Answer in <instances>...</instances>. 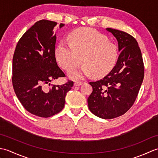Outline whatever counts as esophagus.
Here are the masks:
<instances>
[{"label":"esophagus","mask_w":158,"mask_h":158,"mask_svg":"<svg viewBox=\"0 0 158 158\" xmlns=\"http://www.w3.org/2000/svg\"><path fill=\"white\" fill-rule=\"evenodd\" d=\"M83 83L82 81H75L74 83V85L75 86H79V85H81Z\"/></svg>","instance_id":"34e87169"}]
</instances>
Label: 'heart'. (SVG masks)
<instances>
[{"label": "heart", "mask_w": 158, "mask_h": 158, "mask_svg": "<svg viewBox=\"0 0 158 158\" xmlns=\"http://www.w3.org/2000/svg\"><path fill=\"white\" fill-rule=\"evenodd\" d=\"M68 42L61 41L55 49L60 66L64 70L84 64L70 70L69 75L73 79H81L93 74L101 77L109 73L118 59V48L108 37L91 28H81L73 31Z\"/></svg>", "instance_id": "b5f03b06"}]
</instances>
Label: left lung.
<instances>
[{
    "label": "left lung",
    "instance_id": "obj_1",
    "mask_svg": "<svg viewBox=\"0 0 158 158\" xmlns=\"http://www.w3.org/2000/svg\"><path fill=\"white\" fill-rule=\"evenodd\" d=\"M118 41L120 54L116 65L108 75L89 82L93 91L88 98L93 114L102 119L123 115L133 105L144 78V64L136 40L127 33L110 28Z\"/></svg>",
    "mask_w": 158,
    "mask_h": 158
}]
</instances>
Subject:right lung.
<instances>
[{"label": "right lung", "mask_w": 158, "mask_h": 158, "mask_svg": "<svg viewBox=\"0 0 158 158\" xmlns=\"http://www.w3.org/2000/svg\"><path fill=\"white\" fill-rule=\"evenodd\" d=\"M57 23L42 19L23 35L13 57L12 83L15 94L25 109L33 115L49 117L61 111L66 93L73 85L69 80L63 85H47L65 74L56 62L55 47ZM64 26L60 23V28Z\"/></svg>", "instance_id": "obj_1"}]
</instances>
